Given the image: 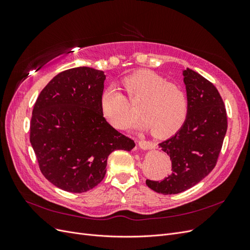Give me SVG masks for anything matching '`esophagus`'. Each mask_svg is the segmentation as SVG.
Masks as SVG:
<instances>
[{
	"label": "esophagus",
	"instance_id": "1",
	"mask_svg": "<svg viewBox=\"0 0 250 250\" xmlns=\"http://www.w3.org/2000/svg\"><path fill=\"white\" fill-rule=\"evenodd\" d=\"M139 147L142 150H148L151 148V143L147 142V141H140L139 142Z\"/></svg>",
	"mask_w": 250,
	"mask_h": 250
}]
</instances>
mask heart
I'll list each match as a JSON object with an SVG mask.
<instances>
[{"mask_svg": "<svg viewBox=\"0 0 250 250\" xmlns=\"http://www.w3.org/2000/svg\"><path fill=\"white\" fill-rule=\"evenodd\" d=\"M124 86L133 105L140 104V126L156 137L175 133L186 122L188 97L183 86L171 83L152 71L143 70L124 79ZM125 95L115 85L103 90L100 99L104 118L118 129H124L138 117Z\"/></svg>", "mask_w": 250, "mask_h": 250, "instance_id": "1", "label": "heart"}]
</instances>
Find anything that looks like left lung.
<instances>
[{"instance_id":"8db88e82","label":"left lung","mask_w":250,"mask_h":250,"mask_svg":"<svg viewBox=\"0 0 250 250\" xmlns=\"http://www.w3.org/2000/svg\"><path fill=\"white\" fill-rule=\"evenodd\" d=\"M188 97L186 122L170 139L158 144L170 156L172 173L146 185L164 195L178 194L197 185L215 168L228 130L222 98L213 83L191 69L183 72Z\"/></svg>"}]
</instances>
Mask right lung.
<instances>
[{"mask_svg": "<svg viewBox=\"0 0 250 250\" xmlns=\"http://www.w3.org/2000/svg\"><path fill=\"white\" fill-rule=\"evenodd\" d=\"M106 76L87 66L59 73L42 90L30 122V142L43 176L71 193L99 185L108 155L134 142L107 123L100 99Z\"/></svg>", "mask_w": 250, "mask_h": 250, "instance_id": "1", "label": "right lung"}]
</instances>
